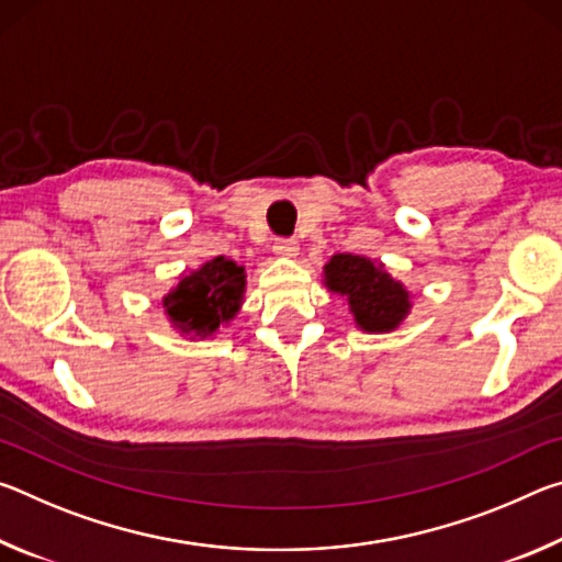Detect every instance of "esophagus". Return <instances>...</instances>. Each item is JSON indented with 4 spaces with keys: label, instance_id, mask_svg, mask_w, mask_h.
<instances>
[{
    "label": "esophagus",
    "instance_id": "esophagus-1",
    "mask_svg": "<svg viewBox=\"0 0 562 562\" xmlns=\"http://www.w3.org/2000/svg\"><path fill=\"white\" fill-rule=\"evenodd\" d=\"M272 252L278 255V258H297L300 245H297V240H288V237H282V240L272 245Z\"/></svg>",
    "mask_w": 562,
    "mask_h": 562
}]
</instances>
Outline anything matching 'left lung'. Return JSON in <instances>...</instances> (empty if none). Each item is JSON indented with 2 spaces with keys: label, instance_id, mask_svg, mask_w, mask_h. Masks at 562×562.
<instances>
[{
  "label": "left lung",
  "instance_id": "obj_1",
  "mask_svg": "<svg viewBox=\"0 0 562 562\" xmlns=\"http://www.w3.org/2000/svg\"><path fill=\"white\" fill-rule=\"evenodd\" d=\"M329 292L345 297L355 325L369 335L394 331L412 312V294L386 272L384 262L361 255H331L322 272Z\"/></svg>",
  "mask_w": 562,
  "mask_h": 562
}]
</instances>
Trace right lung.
Here are the masks:
<instances>
[{"instance_id": "obj_1", "label": "right lung", "mask_w": 562, "mask_h": 562, "mask_svg": "<svg viewBox=\"0 0 562 562\" xmlns=\"http://www.w3.org/2000/svg\"><path fill=\"white\" fill-rule=\"evenodd\" d=\"M245 288V268L225 255L203 262L198 270L178 274L176 288L164 297L170 327L180 331V337H213L221 325H227L240 312Z\"/></svg>"}]
</instances>
